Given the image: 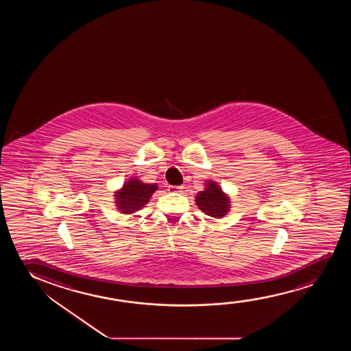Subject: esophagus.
<instances>
[{"label":"esophagus","mask_w":351,"mask_h":351,"mask_svg":"<svg viewBox=\"0 0 351 351\" xmlns=\"http://www.w3.org/2000/svg\"><path fill=\"white\" fill-rule=\"evenodd\" d=\"M183 189V186H169L168 191L170 193H180Z\"/></svg>","instance_id":"obj_1"}]
</instances>
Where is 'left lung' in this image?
<instances>
[{"label": "left lung", "mask_w": 351, "mask_h": 351, "mask_svg": "<svg viewBox=\"0 0 351 351\" xmlns=\"http://www.w3.org/2000/svg\"><path fill=\"white\" fill-rule=\"evenodd\" d=\"M195 199L199 208L207 216L219 218L226 216L230 208L229 197L221 192L216 182L206 183V189L197 193Z\"/></svg>", "instance_id": "1"}]
</instances>
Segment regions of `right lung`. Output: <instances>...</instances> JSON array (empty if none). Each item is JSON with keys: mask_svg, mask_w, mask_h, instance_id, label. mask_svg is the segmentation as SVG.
I'll return each mask as SVG.
<instances>
[{"mask_svg": "<svg viewBox=\"0 0 351 351\" xmlns=\"http://www.w3.org/2000/svg\"><path fill=\"white\" fill-rule=\"evenodd\" d=\"M156 189L157 184H149L133 178L123 184L120 192H116V205L123 213H133L149 202Z\"/></svg>", "mask_w": 351, "mask_h": 351, "instance_id": "add662e5", "label": "right lung"}]
</instances>
